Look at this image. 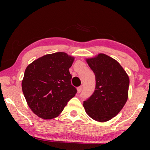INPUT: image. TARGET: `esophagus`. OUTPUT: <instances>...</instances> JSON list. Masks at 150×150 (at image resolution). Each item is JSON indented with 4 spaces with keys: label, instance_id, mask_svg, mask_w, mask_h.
<instances>
[{
    "label": "esophagus",
    "instance_id": "1",
    "mask_svg": "<svg viewBox=\"0 0 150 150\" xmlns=\"http://www.w3.org/2000/svg\"><path fill=\"white\" fill-rule=\"evenodd\" d=\"M77 92L78 93H80L81 91L82 90V86H80V87H78L77 88Z\"/></svg>",
    "mask_w": 150,
    "mask_h": 150
}]
</instances>
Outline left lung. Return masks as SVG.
Returning a JSON list of instances; mask_svg holds the SVG:
<instances>
[{
  "label": "left lung",
  "instance_id": "8db88e82",
  "mask_svg": "<svg viewBox=\"0 0 150 150\" xmlns=\"http://www.w3.org/2000/svg\"><path fill=\"white\" fill-rule=\"evenodd\" d=\"M95 75L96 87L83 106L93 120L106 122L121 111L128 98L129 77L116 60L104 53L86 58Z\"/></svg>",
  "mask_w": 150,
  "mask_h": 150
}]
</instances>
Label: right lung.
I'll return each instance as SVG.
<instances>
[{
    "label": "right lung",
    "mask_w": 150,
    "mask_h": 150,
    "mask_svg": "<svg viewBox=\"0 0 150 150\" xmlns=\"http://www.w3.org/2000/svg\"><path fill=\"white\" fill-rule=\"evenodd\" d=\"M75 57L65 52L46 54L26 68L22 89L29 107L43 119L61 114L77 89L71 85L69 68Z\"/></svg>",
    "instance_id": "obj_1"
}]
</instances>
